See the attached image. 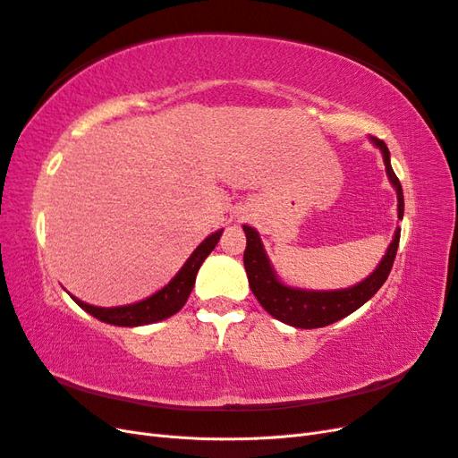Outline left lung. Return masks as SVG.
<instances>
[{"label": "left lung", "instance_id": "8db88e82", "mask_svg": "<svg viewBox=\"0 0 458 458\" xmlns=\"http://www.w3.org/2000/svg\"><path fill=\"white\" fill-rule=\"evenodd\" d=\"M370 141L382 150L386 174L390 177L392 185L397 191V217L403 219V189L390 164V150L378 137H370ZM246 234V250H244V269L248 275V284H250L254 296L261 303V308L279 321L296 327V328H318L340 321L348 317L355 310L363 306L378 288L386 283L387 275L392 271L394 259L399 246L401 229H395L394 241L387 246V252L378 263V267L370 273L363 283L344 290H301L290 288L283 284L271 267V263L263 250L259 234L250 225H242Z\"/></svg>", "mask_w": 458, "mask_h": 458}]
</instances>
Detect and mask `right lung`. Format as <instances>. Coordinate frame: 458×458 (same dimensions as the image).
I'll list each match as a JSON object with an SVG mask.
<instances>
[{"instance_id":"1","label":"right lung","mask_w":458,"mask_h":458,"mask_svg":"<svg viewBox=\"0 0 458 458\" xmlns=\"http://www.w3.org/2000/svg\"><path fill=\"white\" fill-rule=\"evenodd\" d=\"M221 233H224V229L216 231L210 234V237L204 239L174 279L162 290H158L157 294L148 296L147 300L130 303V306H120V308H97V306H89V303H84L74 296L72 300L81 310L88 311L95 318L116 327H141V325L162 321V318H168L185 306L189 294L192 293V286H195V279L202 261L216 248Z\"/></svg>"}]
</instances>
